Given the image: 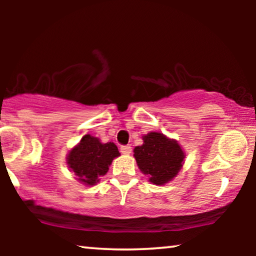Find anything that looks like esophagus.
<instances>
[{"label":"esophagus","instance_id":"1","mask_svg":"<svg viewBox=\"0 0 256 256\" xmlns=\"http://www.w3.org/2000/svg\"><path fill=\"white\" fill-rule=\"evenodd\" d=\"M120 152L124 155H130L132 154V146H122L120 148Z\"/></svg>","mask_w":256,"mask_h":256}]
</instances>
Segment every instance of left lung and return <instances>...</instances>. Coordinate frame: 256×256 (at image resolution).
<instances>
[{
	"label": "left lung",
	"instance_id": "8db88e82",
	"mask_svg": "<svg viewBox=\"0 0 256 256\" xmlns=\"http://www.w3.org/2000/svg\"><path fill=\"white\" fill-rule=\"evenodd\" d=\"M143 144L134 148L138 169L150 183L164 185L177 176L184 164L185 152L178 141L162 132H150L142 136Z\"/></svg>",
	"mask_w": 256,
	"mask_h": 256
}]
</instances>
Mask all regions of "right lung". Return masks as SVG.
I'll use <instances>...</instances> for the list:
<instances>
[{
  "label": "right lung",
  "instance_id": "right-lung-1",
  "mask_svg": "<svg viewBox=\"0 0 256 256\" xmlns=\"http://www.w3.org/2000/svg\"><path fill=\"white\" fill-rule=\"evenodd\" d=\"M120 156L113 142L102 143L98 138L86 134L66 156V164L76 180L86 186H93L110 170L114 158Z\"/></svg>",
  "mask_w": 256,
  "mask_h": 256
}]
</instances>
